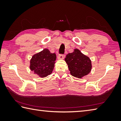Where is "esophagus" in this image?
<instances>
[{
    "instance_id": "34e87169",
    "label": "esophagus",
    "mask_w": 121,
    "mask_h": 121,
    "mask_svg": "<svg viewBox=\"0 0 121 121\" xmlns=\"http://www.w3.org/2000/svg\"><path fill=\"white\" fill-rule=\"evenodd\" d=\"M65 57V55H59L58 56V59H63Z\"/></svg>"
}]
</instances>
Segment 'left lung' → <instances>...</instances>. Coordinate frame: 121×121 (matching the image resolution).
I'll return each instance as SVG.
<instances>
[{
	"instance_id": "obj_1",
	"label": "left lung",
	"mask_w": 121,
	"mask_h": 121,
	"mask_svg": "<svg viewBox=\"0 0 121 121\" xmlns=\"http://www.w3.org/2000/svg\"><path fill=\"white\" fill-rule=\"evenodd\" d=\"M65 61L71 74L76 78H81L91 71V60L78 49H74V52L68 53Z\"/></svg>"
}]
</instances>
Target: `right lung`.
Returning <instances> with one entry per match:
<instances>
[{"label":"right lung","mask_w":121,"mask_h":121,"mask_svg":"<svg viewBox=\"0 0 121 121\" xmlns=\"http://www.w3.org/2000/svg\"><path fill=\"white\" fill-rule=\"evenodd\" d=\"M56 55L47 49L35 54L30 61V69L35 74L45 78L51 74L55 66Z\"/></svg>","instance_id":"add662e5"}]
</instances>
